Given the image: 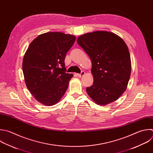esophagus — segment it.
I'll return each instance as SVG.
<instances>
[{"label":"esophagus","instance_id":"esophagus-1","mask_svg":"<svg viewBox=\"0 0 153 153\" xmlns=\"http://www.w3.org/2000/svg\"><path fill=\"white\" fill-rule=\"evenodd\" d=\"M85 73L84 71H82L80 74H77V76L78 77H82V76H84V75H85Z\"/></svg>","mask_w":153,"mask_h":153}]
</instances>
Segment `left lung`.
I'll use <instances>...</instances> for the list:
<instances>
[{
  "instance_id": "obj_1",
  "label": "left lung",
  "mask_w": 153,
  "mask_h": 153,
  "mask_svg": "<svg viewBox=\"0 0 153 153\" xmlns=\"http://www.w3.org/2000/svg\"><path fill=\"white\" fill-rule=\"evenodd\" d=\"M78 44L92 61L94 83L86 92L95 102L106 105L126 91L131 73L130 55L123 39L106 31H95L78 37Z\"/></svg>"
}]
</instances>
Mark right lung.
<instances>
[{
  "mask_svg": "<svg viewBox=\"0 0 153 153\" xmlns=\"http://www.w3.org/2000/svg\"><path fill=\"white\" fill-rule=\"evenodd\" d=\"M76 37L62 32H47L30 44L23 61L27 88L39 102L57 103L68 88L73 74L67 73L65 58Z\"/></svg>",
  "mask_w": 153,
  "mask_h": 153,
  "instance_id": "obj_1",
  "label": "right lung"
}]
</instances>
